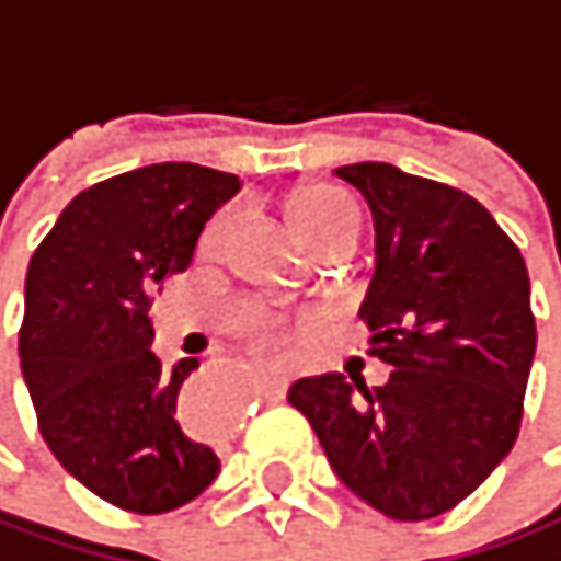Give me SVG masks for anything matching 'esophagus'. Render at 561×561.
<instances>
[{
	"label": "esophagus",
	"mask_w": 561,
	"mask_h": 561,
	"mask_svg": "<svg viewBox=\"0 0 561 561\" xmlns=\"http://www.w3.org/2000/svg\"><path fill=\"white\" fill-rule=\"evenodd\" d=\"M192 392L198 396L195 402V409H206L203 415H209L213 422H216V428H226L229 422H232V405L222 399V396H213L209 389H206V382L203 379H195L192 382ZM262 396L268 399V402H278V399H283L286 396V379L283 376H265L262 379Z\"/></svg>",
	"instance_id": "esophagus-1"
}]
</instances>
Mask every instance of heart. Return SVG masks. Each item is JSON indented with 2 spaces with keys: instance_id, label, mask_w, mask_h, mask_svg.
<instances>
[{
  "instance_id": "obj_1",
  "label": "heart",
  "mask_w": 561,
  "mask_h": 561,
  "mask_svg": "<svg viewBox=\"0 0 561 561\" xmlns=\"http://www.w3.org/2000/svg\"><path fill=\"white\" fill-rule=\"evenodd\" d=\"M289 219L299 232V239L312 249V252H325L335 245H348L355 249L358 236H363V209L355 206V198L345 195L335 185H306L289 198ZM229 216H219L209 232L206 242H219V236L226 232ZM312 329L309 316L299 319H255L245 329V342L255 355L268 358V363H283L289 345L296 339H302Z\"/></svg>"
}]
</instances>
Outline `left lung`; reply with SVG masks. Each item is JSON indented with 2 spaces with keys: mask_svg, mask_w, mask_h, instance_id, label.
<instances>
[{
  "mask_svg": "<svg viewBox=\"0 0 561 561\" xmlns=\"http://www.w3.org/2000/svg\"><path fill=\"white\" fill-rule=\"evenodd\" d=\"M376 219L363 302L386 386L325 373L289 402L335 476L373 508L422 523L456 508L508 456L536 355L529 272L492 213L456 185L389 162L335 169Z\"/></svg>",
  "mask_w": 561,
  "mask_h": 561,
  "instance_id": "left-lung-1",
  "label": "left lung"
}]
</instances>
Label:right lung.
<instances>
[{
  "instance_id": "add662e5",
  "label": "right lung",
  "mask_w": 561,
  "mask_h": 561,
  "mask_svg": "<svg viewBox=\"0 0 561 561\" xmlns=\"http://www.w3.org/2000/svg\"><path fill=\"white\" fill-rule=\"evenodd\" d=\"M236 188L239 175L195 162L112 175L72 198L28 262L19 358L38 432L115 508L162 515L219 476L179 396L198 363L162 369L149 302Z\"/></svg>"
}]
</instances>
